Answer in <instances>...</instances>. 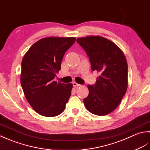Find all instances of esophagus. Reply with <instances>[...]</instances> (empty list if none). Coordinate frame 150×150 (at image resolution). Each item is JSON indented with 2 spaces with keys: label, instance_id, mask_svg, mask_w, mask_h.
Returning a JSON list of instances; mask_svg holds the SVG:
<instances>
[{
  "label": "esophagus",
  "instance_id": "1",
  "mask_svg": "<svg viewBox=\"0 0 150 150\" xmlns=\"http://www.w3.org/2000/svg\"><path fill=\"white\" fill-rule=\"evenodd\" d=\"M72 84H73V86H74V87H78L81 86V85L77 83H76V82H73Z\"/></svg>",
  "mask_w": 150,
  "mask_h": 150
}]
</instances>
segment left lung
Instances as JSON below:
<instances>
[{
	"label": "left lung",
	"instance_id": "8db88e82",
	"mask_svg": "<svg viewBox=\"0 0 150 150\" xmlns=\"http://www.w3.org/2000/svg\"><path fill=\"white\" fill-rule=\"evenodd\" d=\"M89 57L92 71L100 76L96 84L88 85V95L83 100L88 111L104 116L120 104L127 88V63L123 52L115 42L100 35L76 39Z\"/></svg>",
	"mask_w": 150,
	"mask_h": 150
}]
</instances>
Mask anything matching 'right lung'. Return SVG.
I'll list each match as a JSON object with an SVG mask.
<instances>
[{"label": "right lung", "mask_w": 150, "mask_h": 150, "mask_svg": "<svg viewBox=\"0 0 150 150\" xmlns=\"http://www.w3.org/2000/svg\"><path fill=\"white\" fill-rule=\"evenodd\" d=\"M74 37H47L35 42L21 63V83L33 109L44 117L62 113L73 85L54 80L61 69L64 54L74 44Z\"/></svg>", "instance_id": "add662e5"}]
</instances>
